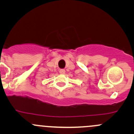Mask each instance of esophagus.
I'll return each instance as SVG.
<instances>
[{"label":"esophagus","instance_id":"1","mask_svg":"<svg viewBox=\"0 0 134 134\" xmlns=\"http://www.w3.org/2000/svg\"><path fill=\"white\" fill-rule=\"evenodd\" d=\"M59 72L60 74H64L65 73V70H64V69H60V70H59Z\"/></svg>","mask_w":134,"mask_h":134}]
</instances>
